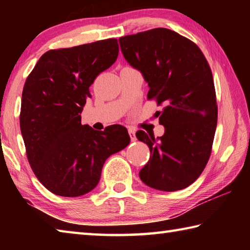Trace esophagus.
<instances>
[{"label": "esophagus", "mask_w": 250, "mask_h": 250, "mask_svg": "<svg viewBox=\"0 0 250 250\" xmlns=\"http://www.w3.org/2000/svg\"><path fill=\"white\" fill-rule=\"evenodd\" d=\"M129 135H130L131 141H135V140H137V138H135V132H134L133 129H129Z\"/></svg>", "instance_id": "34e87169"}]
</instances>
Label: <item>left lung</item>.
I'll return each instance as SVG.
<instances>
[{
  "instance_id": "left-lung-1",
  "label": "left lung",
  "mask_w": 250,
  "mask_h": 250,
  "mask_svg": "<svg viewBox=\"0 0 250 250\" xmlns=\"http://www.w3.org/2000/svg\"><path fill=\"white\" fill-rule=\"evenodd\" d=\"M129 64L149 83L147 99L166 132L158 139L139 130L150 160L140 179L152 188L174 192L202 174L211 153L217 125L216 92L210 67L200 47L171 29L159 27L119 39Z\"/></svg>"
}]
</instances>
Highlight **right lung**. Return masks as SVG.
<instances>
[{"instance_id":"add662e5","label":"right lung","mask_w":250,"mask_h":250,"mask_svg":"<svg viewBox=\"0 0 250 250\" xmlns=\"http://www.w3.org/2000/svg\"><path fill=\"white\" fill-rule=\"evenodd\" d=\"M118 54L116 39L50 49L25 82L20 126L27 160L41 183L56 195L90 192L105 160L129 145L125 126L96 131L83 125L80 116L91 98L89 87Z\"/></svg>"}]
</instances>
